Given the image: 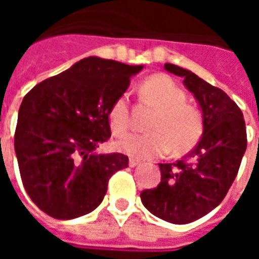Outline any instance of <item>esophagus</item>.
Listing matches in <instances>:
<instances>
[{
	"label": "esophagus",
	"instance_id": "1",
	"mask_svg": "<svg viewBox=\"0 0 259 259\" xmlns=\"http://www.w3.org/2000/svg\"><path fill=\"white\" fill-rule=\"evenodd\" d=\"M140 161L139 159H135V158H130L129 159V166H132V168H135V166H139L140 165Z\"/></svg>",
	"mask_w": 259,
	"mask_h": 259
}]
</instances>
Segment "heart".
Returning a JSON list of instances; mask_svg holds the SVG:
<instances>
[{
	"label": "heart",
	"mask_w": 259,
	"mask_h": 259,
	"mask_svg": "<svg viewBox=\"0 0 259 259\" xmlns=\"http://www.w3.org/2000/svg\"><path fill=\"white\" fill-rule=\"evenodd\" d=\"M143 100L157 108L150 122L151 132L126 135L116 141V148L136 159H154L172 148L175 154L189 151L200 140L202 116L200 111L186 102V93L174 80L157 74L141 84ZM109 124L115 135H123L130 126L129 97L122 94L109 111Z\"/></svg>",
	"instance_id": "1"
}]
</instances>
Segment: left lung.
<instances>
[{"label": "left lung", "instance_id": "left-lung-1", "mask_svg": "<svg viewBox=\"0 0 259 259\" xmlns=\"http://www.w3.org/2000/svg\"><path fill=\"white\" fill-rule=\"evenodd\" d=\"M183 77L202 112V136L183 159L159 163L161 182L141 191V202L152 215L175 225L200 219L217 208L237 176L247 148L243 112L221 89L176 65L165 64Z\"/></svg>", "mask_w": 259, "mask_h": 259}]
</instances>
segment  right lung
Returning a JSON list of instances; mask_svg holds the SVG:
<instances>
[{"label":"right lung","instance_id":"right-lung-1","mask_svg":"<svg viewBox=\"0 0 259 259\" xmlns=\"http://www.w3.org/2000/svg\"><path fill=\"white\" fill-rule=\"evenodd\" d=\"M141 69L89 57L25 96L15 152L27 194L47 215L74 219L94 211L111 176L129 166L123 154H98L97 148L111 137L113 102Z\"/></svg>","mask_w":259,"mask_h":259}]
</instances>
